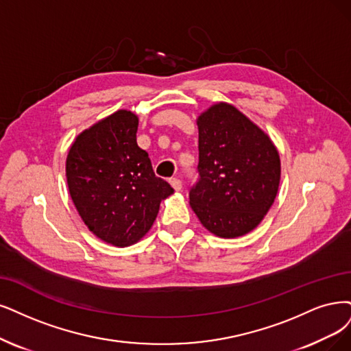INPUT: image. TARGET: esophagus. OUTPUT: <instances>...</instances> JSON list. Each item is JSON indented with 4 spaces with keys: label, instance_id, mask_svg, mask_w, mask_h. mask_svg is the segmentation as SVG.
<instances>
[{
    "label": "esophagus",
    "instance_id": "1",
    "mask_svg": "<svg viewBox=\"0 0 351 351\" xmlns=\"http://www.w3.org/2000/svg\"><path fill=\"white\" fill-rule=\"evenodd\" d=\"M169 182H171L172 188H173L176 192H179L180 189H182V182H180V179H178V178H172L171 180H169Z\"/></svg>",
    "mask_w": 351,
    "mask_h": 351
}]
</instances>
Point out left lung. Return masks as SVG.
<instances>
[{
    "instance_id": "1",
    "label": "left lung",
    "mask_w": 351,
    "mask_h": 351,
    "mask_svg": "<svg viewBox=\"0 0 351 351\" xmlns=\"http://www.w3.org/2000/svg\"><path fill=\"white\" fill-rule=\"evenodd\" d=\"M199 180L189 204L201 224L221 239L254 230L274 205L280 182L275 143L228 102H215L197 119Z\"/></svg>"
}]
</instances>
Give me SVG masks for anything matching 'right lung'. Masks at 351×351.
<instances>
[{
  "label": "right lung",
  "mask_w": 351,
  "mask_h": 351,
  "mask_svg": "<svg viewBox=\"0 0 351 351\" xmlns=\"http://www.w3.org/2000/svg\"><path fill=\"white\" fill-rule=\"evenodd\" d=\"M138 117L119 110L76 136L66 158L75 208L102 241L127 247L141 240L172 195L154 175L149 154L137 146Z\"/></svg>",
  "instance_id": "right-lung-1"
}]
</instances>
